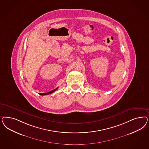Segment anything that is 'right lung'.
Returning <instances> with one entry per match:
<instances>
[{
	"instance_id": "right-lung-1",
	"label": "right lung",
	"mask_w": 149,
	"mask_h": 149,
	"mask_svg": "<svg viewBox=\"0 0 149 149\" xmlns=\"http://www.w3.org/2000/svg\"><path fill=\"white\" fill-rule=\"evenodd\" d=\"M58 88H56L55 89H54V90H53V91H49V92H48V93H40V95H48V94H51V93H52L53 92H54L55 91H56L57 89H58Z\"/></svg>"
}]
</instances>
